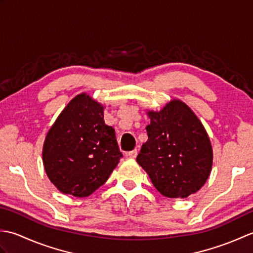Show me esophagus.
<instances>
[{"mask_svg": "<svg viewBox=\"0 0 253 253\" xmlns=\"http://www.w3.org/2000/svg\"><path fill=\"white\" fill-rule=\"evenodd\" d=\"M126 155H127L128 158H130V159H136L137 155H138V151H137V150H132V151L127 152Z\"/></svg>", "mask_w": 253, "mask_h": 253, "instance_id": "34e87169", "label": "esophagus"}]
</instances>
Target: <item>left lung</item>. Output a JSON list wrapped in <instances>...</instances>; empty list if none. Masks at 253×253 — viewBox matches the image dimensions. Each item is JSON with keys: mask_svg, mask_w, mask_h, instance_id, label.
Wrapping results in <instances>:
<instances>
[{"mask_svg": "<svg viewBox=\"0 0 253 253\" xmlns=\"http://www.w3.org/2000/svg\"><path fill=\"white\" fill-rule=\"evenodd\" d=\"M148 115V141L138 154V164L164 197L187 198L197 192L209 178L213 161L202 123L179 100Z\"/></svg>", "mask_w": 253, "mask_h": 253, "instance_id": "1", "label": "left lung"}]
</instances>
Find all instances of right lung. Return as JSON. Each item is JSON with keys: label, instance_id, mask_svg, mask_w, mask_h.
Segmentation results:
<instances>
[{"label": "right lung", "instance_id": "1", "mask_svg": "<svg viewBox=\"0 0 253 253\" xmlns=\"http://www.w3.org/2000/svg\"><path fill=\"white\" fill-rule=\"evenodd\" d=\"M103 106L85 93L69 102L45 138L44 169L58 190L84 198L109 178L123 154Z\"/></svg>", "mask_w": 253, "mask_h": 253}]
</instances>
